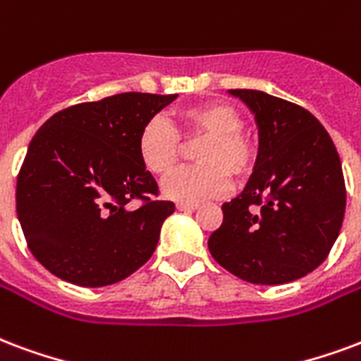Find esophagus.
<instances>
[{
    "label": "esophagus",
    "instance_id": "esophagus-1",
    "mask_svg": "<svg viewBox=\"0 0 361 361\" xmlns=\"http://www.w3.org/2000/svg\"><path fill=\"white\" fill-rule=\"evenodd\" d=\"M195 208H197V204H193V202H178V210L180 212H191Z\"/></svg>",
    "mask_w": 361,
    "mask_h": 361
}]
</instances>
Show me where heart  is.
Wrapping results in <instances>:
<instances>
[{
	"mask_svg": "<svg viewBox=\"0 0 361 361\" xmlns=\"http://www.w3.org/2000/svg\"><path fill=\"white\" fill-rule=\"evenodd\" d=\"M241 114L221 101H208L176 114V130L164 118H151L137 135V154L147 172L164 178L180 164L183 145L198 143L195 160L201 166L173 173L164 193L181 202L221 197L231 188V178L247 180L255 172L258 149L243 132Z\"/></svg>",
	"mask_w": 361,
	"mask_h": 361,
	"instance_id": "b5f03b06",
	"label": "heart"
}]
</instances>
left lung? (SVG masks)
Segmentation results:
<instances>
[{"label": "left lung", "instance_id": "left-lung-1", "mask_svg": "<svg viewBox=\"0 0 361 361\" xmlns=\"http://www.w3.org/2000/svg\"><path fill=\"white\" fill-rule=\"evenodd\" d=\"M256 114L260 147L247 188L224 202L208 250L229 274L256 285L300 279L331 252L346 188L337 147L304 106L256 90H231Z\"/></svg>", "mask_w": 361, "mask_h": 361}]
</instances>
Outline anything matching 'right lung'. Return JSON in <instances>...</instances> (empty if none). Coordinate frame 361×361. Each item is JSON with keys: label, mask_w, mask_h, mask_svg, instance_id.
Segmentation results:
<instances>
[{"label": "right lung", "mask_w": 361, "mask_h": 361, "mask_svg": "<svg viewBox=\"0 0 361 361\" xmlns=\"http://www.w3.org/2000/svg\"><path fill=\"white\" fill-rule=\"evenodd\" d=\"M173 99L128 92L72 105L32 137L17 178V216L30 252L53 276L105 287L153 256L176 207L159 201L137 135ZM132 200L140 207L130 211Z\"/></svg>", "instance_id": "right-lung-1"}]
</instances>
